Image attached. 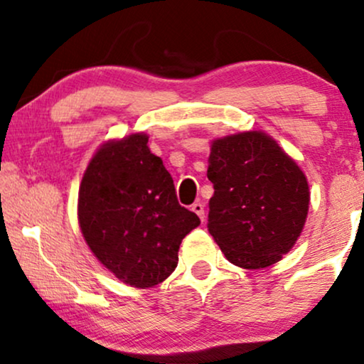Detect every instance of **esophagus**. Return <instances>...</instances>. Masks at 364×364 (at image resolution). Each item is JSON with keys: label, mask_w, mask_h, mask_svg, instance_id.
Segmentation results:
<instances>
[{"label": "esophagus", "mask_w": 364, "mask_h": 364, "mask_svg": "<svg viewBox=\"0 0 364 364\" xmlns=\"http://www.w3.org/2000/svg\"><path fill=\"white\" fill-rule=\"evenodd\" d=\"M191 209L196 212L197 215H199L200 220H204V217H205V214H204V204H200V202H196V204H192Z\"/></svg>", "instance_id": "1"}]
</instances>
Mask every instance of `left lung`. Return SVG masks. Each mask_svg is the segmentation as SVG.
Returning <instances> with one entry per match:
<instances>
[{
    "label": "left lung",
    "mask_w": 364,
    "mask_h": 364,
    "mask_svg": "<svg viewBox=\"0 0 364 364\" xmlns=\"http://www.w3.org/2000/svg\"><path fill=\"white\" fill-rule=\"evenodd\" d=\"M209 232L234 266L279 262L303 232L309 186L301 167L261 130L212 140Z\"/></svg>",
    "instance_id": "left-lung-1"
}]
</instances>
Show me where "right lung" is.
I'll use <instances>...</instances> for the list:
<instances>
[{
    "label": "right lung",
    "mask_w": 364,
    "mask_h": 364,
    "mask_svg": "<svg viewBox=\"0 0 364 364\" xmlns=\"http://www.w3.org/2000/svg\"><path fill=\"white\" fill-rule=\"evenodd\" d=\"M147 144L144 132L105 141L78 191V224L90 251L139 289L172 274L182 239L200 224L178 204L171 173Z\"/></svg>",
    "instance_id": "obj_1"
}]
</instances>
